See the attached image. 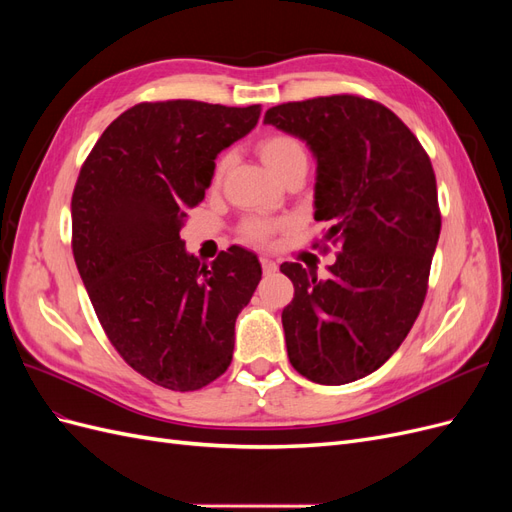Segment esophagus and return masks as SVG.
<instances>
[{
	"instance_id": "1",
	"label": "esophagus",
	"mask_w": 512,
	"mask_h": 512,
	"mask_svg": "<svg viewBox=\"0 0 512 512\" xmlns=\"http://www.w3.org/2000/svg\"><path fill=\"white\" fill-rule=\"evenodd\" d=\"M260 265H262V271H265V273H275L277 271L275 260H271L269 256H262L260 258Z\"/></svg>"
}]
</instances>
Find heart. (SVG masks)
Returning a JSON list of instances; mask_svg holds the SVG:
<instances>
[{
  "mask_svg": "<svg viewBox=\"0 0 512 512\" xmlns=\"http://www.w3.org/2000/svg\"><path fill=\"white\" fill-rule=\"evenodd\" d=\"M258 153L262 162L267 164V168L275 177H280L284 170L292 164L297 162H307V153L305 147L301 145V141L297 138L290 136V134H269L262 138L258 143ZM230 166V156H222L215 164V173H213V181H220L224 177V173ZM273 226L269 222H262V220H250L245 224L243 232L247 239H254V241H265L271 235Z\"/></svg>",
  "mask_w": 512,
  "mask_h": 512,
  "instance_id": "b5f03b06",
  "label": "heart"
}]
</instances>
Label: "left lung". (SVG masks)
Here are the masks:
<instances>
[{"label": "left lung", "mask_w": 512, "mask_h": 512, "mask_svg": "<svg viewBox=\"0 0 512 512\" xmlns=\"http://www.w3.org/2000/svg\"><path fill=\"white\" fill-rule=\"evenodd\" d=\"M265 123L312 151L314 218L339 245L329 280L280 267L294 284L288 359L318 384L361 380L391 359L425 301L442 226L429 156L393 111L359 96L273 106Z\"/></svg>", "instance_id": "left-lung-1"}]
</instances>
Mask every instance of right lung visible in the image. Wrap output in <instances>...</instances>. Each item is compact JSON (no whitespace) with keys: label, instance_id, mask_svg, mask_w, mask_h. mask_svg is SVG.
I'll use <instances>...</instances> for the list:
<instances>
[{"label":"right lung","instance_id":"1","mask_svg":"<svg viewBox=\"0 0 512 512\" xmlns=\"http://www.w3.org/2000/svg\"><path fill=\"white\" fill-rule=\"evenodd\" d=\"M258 117L260 104H136L104 130L76 181L72 252L91 305L123 361L164 389L196 391L224 374L262 277L241 245L203 265L181 239L218 153Z\"/></svg>","mask_w":512,"mask_h":512}]
</instances>
